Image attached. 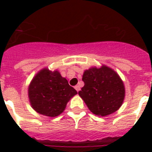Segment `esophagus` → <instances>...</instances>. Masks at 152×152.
Instances as JSON below:
<instances>
[{
    "label": "esophagus",
    "instance_id": "esophagus-1",
    "mask_svg": "<svg viewBox=\"0 0 152 152\" xmlns=\"http://www.w3.org/2000/svg\"><path fill=\"white\" fill-rule=\"evenodd\" d=\"M74 88H75V89L76 90V91H79L80 90V87L79 85H76Z\"/></svg>",
    "mask_w": 152,
    "mask_h": 152
}]
</instances>
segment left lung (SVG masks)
Here are the masks:
<instances>
[{"instance_id": "left-lung-1", "label": "left lung", "mask_w": 152, "mask_h": 152, "mask_svg": "<svg viewBox=\"0 0 152 152\" xmlns=\"http://www.w3.org/2000/svg\"><path fill=\"white\" fill-rule=\"evenodd\" d=\"M84 86L79 95L88 109L99 116H106L120 108L125 97V87L118 74L106 66L86 70Z\"/></svg>"}]
</instances>
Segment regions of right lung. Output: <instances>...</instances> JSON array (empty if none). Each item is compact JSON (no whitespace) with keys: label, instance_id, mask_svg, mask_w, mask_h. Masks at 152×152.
I'll return each mask as SVG.
<instances>
[{"label":"right lung","instance_id":"obj_1","mask_svg":"<svg viewBox=\"0 0 152 152\" xmlns=\"http://www.w3.org/2000/svg\"><path fill=\"white\" fill-rule=\"evenodd\" d=\"M77 91L57 71L42 69L32 80L28 95L34 110L42 115L56 117L64 111L67 102Z\"/></svg>","mask_w":152,"mask_h":152}]
</instances>
